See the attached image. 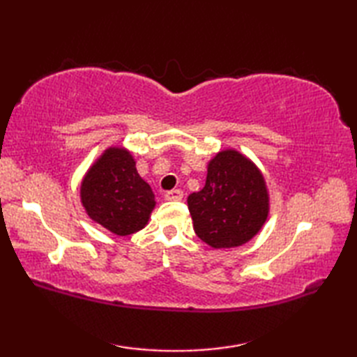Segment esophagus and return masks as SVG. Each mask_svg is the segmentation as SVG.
I'll return each mask as SVG.
<instances>
[{"label":"esophagus","instance_id":"esophagus-1","mask_svg":"<svg viewBox=\"0 0 357 357\" xmlns=\"http://www.w3.org/2000/svg\"><path fill=\"white\" fill-rule=\"evenodd\" d=\"M183 198H184V193L178 190V188H176V190H170V192L165 193L167 201H181Z\"/></svg>","mask_w":357,"mask_h":357}]
</instances>
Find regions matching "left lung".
Here are the masks:
<instances>
[{
	"label": "left lung",
	"instance_id": "1",
	"mask_svg": "<svg viewBox=\"0 0 357 357\" xmlns=\"http://www.w3.org/2000/svg\"><path fill=\"white\" fill-rule=\"evenodd\" d=\"M268 201L261 170L231 149L211 159L206 185L187 198L195 233L213 248L239 247L256 236L267 221Z\"/></svg>",
	"mask_w": 357,
	"mask_h": 357
}]
</instances>
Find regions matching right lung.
Returning <instances> with one entry per match:
<instances>
[{"label":"right lung","mask_w":357,"mask_h":357,"mask_svg":"<svg viewBox=\"0 0 357 357\" xmlns=\"http://www.w3.org/2000/svg\"><path fill=\"white\" fill-rule=\"evenodd\" d=\"M81 202L90 219L118 236L144 229L156 204L132 153L123 147H109L87 170Z\"/></svg>","instance_id":"add662e5"}]
</instances>
